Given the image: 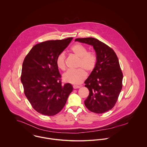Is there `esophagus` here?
<instances>
[{
  "label": "esophagus",
  "mask_w": 147,
  "mask_h": 147,
  "mask_svg": "<svg viewBox=\"0 0 147 147\" xmlns=\"http://www.w3.org/2000/svg\"><path fill=\"white\" fill-rule=\"evenodd\" d=\"M73 88H74V89H78V88H80V86H79V85H73Z\"/></svg>",
  "instance_id": "obj_1"
}]
</instances>
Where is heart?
Instances as JSON below:
<instances>
[{
  "label": "heart",
  "instance_id": "heart-1",
  "mask_svg": "<svg viewBox=\"0 0 147 147\" xmlns=\"http://www.w3.org/2000/svg\"><path fill=\"white\" fill-rule=\"evenodd\" d=\"M71 51L78 58L79 61L78 67L80 68L76 70H68L63 76L64 82L69 83L79 84L82 83L86 76V73H90L94 70L97 64V57L96 54L90 51H88L86 47L80 43L72 46L71 48ZM65 54L64 51L60 53L56 58L57 67L64 70L65 68Z\"/></svg>",
  "mask_w": 147,
  "mask_h": 147
}]
</instances>
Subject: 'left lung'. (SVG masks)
<instances>
[{"label": "left lung", "instance_id": "8db88e82", "mask_svg": "<svg viewBox=\"0 0 147 147\" xmlns=\"http://www.w3.org/2000/svg\"><path fill=\"white\" fill-rule=\"evenodd\" d=\"M75 41L93 46L97 55L96 67L85 81L89 94L84 104L92 112L105 113L115 105L122 88L123 74L118 57L111 47L96 38H76Z\"/></svg>", "mask_w": 147, "mask_h": 147}]
</instances>
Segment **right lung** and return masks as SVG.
<instances>
[{"label": "right lung", "mask_w": 147, "mask_h": 147, "mask_svg": "<svg viewBox=\"0 0 147 147\" xmlns=\"http://www.w3.org/2000/svg\"><path fill=\"white\" fill-rule=\"evenodd\" d=\"M72 39L38 43L24 60L21 81L25 95L33 108L43 115L53 116L60 112L73 90L71 84L62 83L56 64L57 57Z\"/></svg>", "instance_id": "add662e5"}]
</instances>
